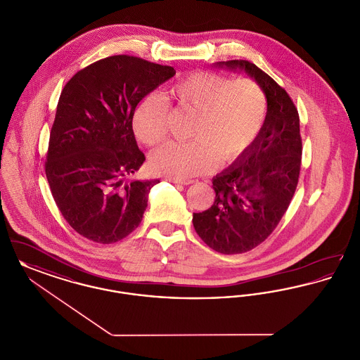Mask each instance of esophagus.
I'll use <instances>...</instances> for the list:
<instances>
[{"label": "esophagus", "instance_id": "1", "mask_svg": "<svg viewBox=\"0 0 360 360\" xmlns=\"http://www.w3.org/2000/svg\"><path fill=\"white\" fill-rule=\"evenodd\" d=\"M169 182H172V184H176V185H191L193 184V181L191 179H178V178H172V176H169V178H166Z\"/></svg>", "mask_w": 360, "mask_h": 360}]
</instances>
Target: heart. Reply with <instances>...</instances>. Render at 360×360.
Masks as SVG:
<instances>
[{
	"instance_id": "heart-1",
	"label": "heart",
	"mask_w": 360,
	"mask_h": 360,
	"mask_svg": "<svg viewBox=\"0 0 360 360\" xmlns=\"http://www.w3.org/2000/svg\"><path fill=\"white\" fill-rule=\"evenodd\" d=\"M172 96L198 115L193 141H167L151 154L155 172L186 179L232 163L257 141L267 115L263 89L250 78L232 79L213 71H195L172 86ZM169 103L148 94L135 110L134 132L148 146L167 135Z\"/></svg>"
}]
</instances>
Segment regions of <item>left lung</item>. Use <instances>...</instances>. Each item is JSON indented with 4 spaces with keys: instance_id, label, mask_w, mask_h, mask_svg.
I'll use <instances>...</instances> for the list:
<instances>
[{
    "instance_id": "left-lung-1",
    "label": "left lung",
    "mask_w": 360,
    "mask_h": 360,
    "mask_svg": "<svg viewBox=\"0 0 360 360\" xmlns=\"http://www.w3.org/2000/svg\"><path fill=\"white\" fill-rule=\"evenodd\" d=\"M217 66L245 71L267 98L266 121L257 141L213 178V205L193 213L194 229L206 245L231 255L255 248L283 217L298 184L302 140L298 110L270 75L248 60Z\"/></svg>"
}]
</instances>
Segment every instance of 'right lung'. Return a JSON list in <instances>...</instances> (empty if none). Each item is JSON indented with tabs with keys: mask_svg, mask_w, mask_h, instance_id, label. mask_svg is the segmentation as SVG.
Instances as JSON below:
<instances>
[{
	"mask_svg": "<svg viewBox=\"0 0 360 360\" xmlns=\"http://www.w3.org/2000/svg\"><path fill=\"white\" fill-rule=\"evenodd\" d=\"M174 75L172 66L115 55L79 70L63 87L46 175L63 219L86 239L116 243L141 223L159 179H129L146 160L132 119L137 103Z\"/></svg>",
	"mask_w": 360,
	"mask_h": 360,
	"instance_id": "right-lung-1",
	"label": "right lung"
}]
</instances>
